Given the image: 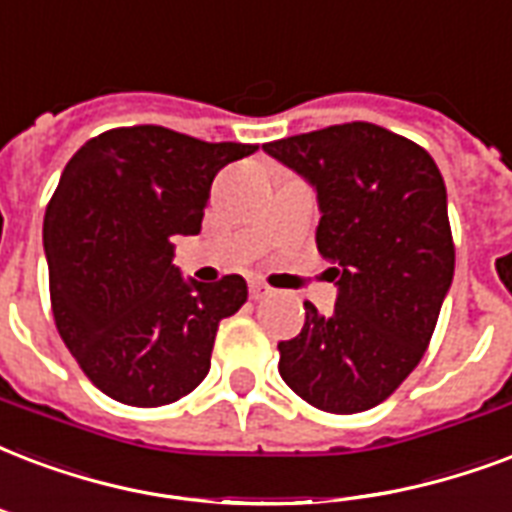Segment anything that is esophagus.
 Instances as JSON below:
<instances>
[{"label":"esophagus","instance_id":"esophagus-1","mask_svg":"<svg viewBox=\"0 0 512 512\" xmlns=\"http://www.w3.org/2000/svg\"><path fill=\"white\" fill-rule=\"evenodd\" d=\"M271 295V287H265L263 282H252L249 284V298L252 300H263Z\"/></svg>","mask_w":512,"mask_h":512}]
</instances>
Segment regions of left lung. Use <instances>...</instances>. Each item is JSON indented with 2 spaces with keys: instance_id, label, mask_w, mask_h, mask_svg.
Listing matches in <instances>:
<instances>
[{
  "instance_id": "left-lung-1",
  "label": "left lung",
  "mask_w": 512,
  "mask_h": 512,
  "mask_svg": "<svg viewBox=\"0 0 512 512\" xmlns=\"http://www.w3.org/2000/svg\"><path fill=\"white\" fill-rule=\"evenodd\" d=\"M314 187L317 249L333 263V314L279 343V373L327 413L384 403L427 351L454 279L446 185L427 150L373 123L263 144Z\"/></svg>"
}]
</instances>
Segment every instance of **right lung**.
I'll list each match as a JSON object with an SVG mask.
<instances>
[{"label": "right lung", "instance_id": "obj_1", "mask_svg": "<svg viewBox=\"0 0 512 512\" xmlns=\"http://www.w3.org/2000/svg\"><path fill=\"white\" fill-rule=\"evenodd\" d=\"M255 150L134 126L66 163L42 225L50 303L66 349L117 403L169 405L209 373L217 327L244 306L247 282L185 279L171 241L201 230L217 171Z\"/></svg>", "mask_w": 512, "mask_h": 512}]
</instances>
